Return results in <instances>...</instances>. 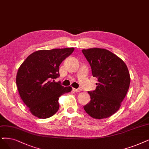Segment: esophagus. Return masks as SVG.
<instances>
[{"label":"esophagus","instance_id":"34e87169","mask_svg":"<svg viewBox=\"0 0 149 149\" xmlns=\"http://www.w3.org/2000/svg\"><path fill=\"white\" fill-rule=\"evenodd\" d=\"M73 91L76 92H81L82 90L81 88H73Z\"/></svg>","mask_w":149,"mask_h":149}]
</instances>
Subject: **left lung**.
<instances>
[{"instance_id": "1", "label": "left lung", "mask_w": 149, "mask_h": 149, "mask_svg": "<svg viewBox=\"0 0 149 149\" xmlns=\"http://www.w3.org/2000/svg\"><path fill=\"white\" fill-rule=\"evenodd\" d=\"M91 65L93 77L98 78L95 91L88 92L91 102L84 106L87 114L95 119L108 118L119 109L130 84L127 66L111 51L102 48L82 49Z\"/></svg>"}]
</instances>
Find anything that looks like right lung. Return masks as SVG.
Masks as SVG:
<instances>
[{
	"mask_svg": "<svg viewBox=\"0 0 149 149\" xmlns=\"http://www.w3.org/2000/svg\"><path fill=\"white\" fill-rule=\"evenodd\" d=\"M74 50L70 47L37 51L21 65L16 74L17 90L34 116L44 119L54 116L59 108V97L72 90L52 80L60 76L59 66Z\"/></svg>",
	"mask_w": 149,
	"mask_h": 149,
	"instance_id": "obj_1",
	"label": "right lung"
}]
</instances>
